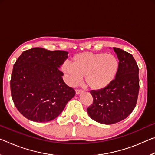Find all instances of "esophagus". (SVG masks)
Returning <instances> with one entry per match:
<instances>
[{
  "label": "esophagus",
  "instance_id": "34e87169",
  "mask_svg": "<svg viewBox=\"0 0 155 155\" xmlns=\"http://www.w3.org/2000/svg\"><path fill=\"white\" fill-rule=\"evenodd\" d=\"M75 91H76V94H77V95H78V94H80L81 92H82L83 90H76Z\"/></svg>",
  "mask_w": 155,
  "mask_h": 155
}]
</instances>
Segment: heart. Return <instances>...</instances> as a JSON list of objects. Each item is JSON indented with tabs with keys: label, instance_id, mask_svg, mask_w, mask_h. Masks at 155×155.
<instances>
[{
	"label": "heart",
	"instance_id": "1",
	"mask_svg": "<svg viewBox=\"0 0 155 155\" xmlns=\"http://www.w3.org/2000/svg\"><path fill=\"white\" fill-rule=\"evenodd\" d=\"M119 69V61L111 53L83 52L75 54L71 65L64 64L61 70L70 85L79 83L84 76L85 85L92 90L106 88L115 80Z\"/></svg>",
	"mask_w": 155,
	"mask_h": 155
}]
</instances>
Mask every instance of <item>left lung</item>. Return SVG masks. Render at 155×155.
<instances>
[{
  "label": "left lung",
  "mask_w": 155,
  "mask_h": 155,
  "mask_svg": "<svg viewBox=\"0 0 155 155\" xmlns=\"http://www.w3.org/2000/svg\"><path fill=\"white\" fill-rule=\"evenodd\" d=\"M113 48L119 59L117 74L108 87L90 91L93 104L87 108L91 118L104 124L127 118L135 107L140 89L139 68L132 54L118 48Z\"/></svg>",
  "instance_id": "1"
}]
</instances>
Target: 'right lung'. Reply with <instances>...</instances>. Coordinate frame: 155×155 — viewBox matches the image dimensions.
Wrapping results in <instances>:
<instances>
[{
  "label": "right lung",
  "mask_w": 155,
  "mask_h": 155,
  "mask_svg": "<svg viewBox=\"0 0 155 155\" xmlns=\"http://www.w3.org/2000/svg\"><path fill=\"white\" fill-rule=\"evenodd\" d=\"M68 52L33 48L24 51L13 67L12 97L23 116L36 122L55 119L75 95L59 68Z\"/></svg>",
  "instance_id": "add662e5"
}]
</instances>
